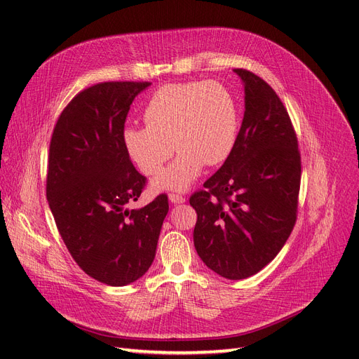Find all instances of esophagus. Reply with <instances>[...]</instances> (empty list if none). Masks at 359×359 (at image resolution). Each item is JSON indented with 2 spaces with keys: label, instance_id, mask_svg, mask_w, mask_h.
Returning <instances> with one entry per match:
<instances>
[{
  "label": "esophagus",
  "instance_id": "1",
  "mask_svg": "<svg viewBox=\"0 0 359 359\" xmlns=\"http://www.w3.org/2000/svg\"><path fill=\"white\" fill-rule=\"evenodd\" d=\"M168 198H170L171 203H174V205L185 203V197L180 196V194H170V196H168Z\"/></svg>",
  "mask_w": 359,
  "mask_h": 359
}]
</instances>
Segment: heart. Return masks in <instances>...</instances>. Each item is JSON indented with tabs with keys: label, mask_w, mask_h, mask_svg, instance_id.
<instances>
[{
	"label": "heart",
	"mask_w": 359,
	"mask_h": 359,
	"mask_svg": "<svg viewBox=\"0 0 359 359\" xmlns=\"http://www.w3.org/2000/svg\"><path fill=\"white\" fill-rule=\"evenodd\" d=\"M145 127L127 126L123 142L147 176H156L171 158L177 159L151 182L153 191H187L209 167L231 154L238 132L235 101L217 81H189L161 88L144 110Z\"/></svg>",
	"instance_id": "heart-1"
}]
</instances>
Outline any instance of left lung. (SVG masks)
Instances as JSON below:
<instances>
[{
  "label": "left lung",
  "mask_w": 359,
  "mask_h": 359,
  "mask_svg": "<svg viewBox=\"0 0 359 359\" xmlns=\"http://www.w3.org/2000/svg\"><path fill=\"white\" fill-rule=\"evenodd\" d=\"M233 71L244 85L243 124L222 168L189 205L197 212L194 245L201 261L240 280L261 271L287 243L297 218L302 167L278 94L253 72Z\"/></svg>",
  "instance_id": "obj_1"
}]
</instances>
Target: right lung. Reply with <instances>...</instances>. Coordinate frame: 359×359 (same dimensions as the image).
<instances>
[{"instance_id": "right-lung-1", "label": "right lung", "mask_w": 359, "mask_h": 359, "mask_svg": "<svg viewBox=\"0 0 359 359\" xmlns=\"http://www.w3.org/2000/svg\"><path fill=\"white\" fill-rule=\"evenodd\" d=\"M149 81H106L63 109L50 142L47 200L71 256L90 278L124 287L150 269L168 197L141 209L145 177L133 167L123 132L128 109Z\"/></svg>"}]
</instances>
